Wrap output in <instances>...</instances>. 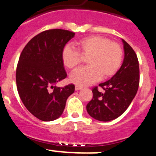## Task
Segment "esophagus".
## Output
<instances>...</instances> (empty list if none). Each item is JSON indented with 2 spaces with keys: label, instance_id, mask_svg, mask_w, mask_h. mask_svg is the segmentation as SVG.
I'll return each instance as SVG.
<instances>
[{
  "label": "esophagus",
  "instance_id": "esophagus-1",
  "mask_svg": "<svg viewBox=\"0 0 156 156\" xmlns=\"http://www.w3.org/2000/svg\"><path fill=\"white\" fill-rule=\"evenodd\" d=\"M83 88V87L79 86V85H75V90H80Z\"/></svg>",
  "mask_w": 156,
  "mask_h": 156
}]
</instances>
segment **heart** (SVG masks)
Returning <instances> with one entry per match:
<instances>
[{
	"mask_svg": "<svg viewBox=\"0 0 156 156\" xmlns=\"http://www.w3.org/2000/svg\"><path fill=\"white\" fill-rule=\"evenodd\" d=\"M78 51L67 45L62 51V61L69 69H75L87 57L89 65L78 68L70 75V81L81 86L96 82L101 78H107L115 74L121 66L123 50L121 45L107 37L92 35L76 43Z\"/></svg>",
	"mask_w": 156,
	"mask_h": 156,
	"instance_id": "heart-1",
	"label": "heart"
}]
</instances>
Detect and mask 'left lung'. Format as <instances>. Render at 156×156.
<instances>
[{"mask_svg": "<svg viewBox=\"0 0 156 156\" xmlns=\"http://www.w3.org/2000/svg\"><path fill=\"white\" fill-rule=\"evenodd\" d=\"M124 59L119 71L109 81L100 83L104 90L92 88V99L87 104V110L93 119L109 121L117 119L128 108L136 96L139 86V65L137 55L124 40Z\"/></svg>", "mask_w": 156, "mask_h": 156, "instance_id": "left-lung-1", "label": "left lung"}]
</instances>
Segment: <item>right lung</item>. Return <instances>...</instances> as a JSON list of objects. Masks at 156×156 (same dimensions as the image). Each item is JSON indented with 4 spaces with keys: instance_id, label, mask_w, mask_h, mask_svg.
Instances as JSON below:
<instances>
[{
    "instance_id": "1",
    "label": "right lung",
    "mask_w": 156,
    "mask_h": 156,
    "mask_svg": "<svg viewBox=\"0 0 156 156\" xmlns=\"http://www.w3.org/2000/svg\"><path fill=\"white\" fill-rule=\"evenodd\" d=\"M74 35L61 29L44 31L27 43L20 55L16 69L18 94L26 108L41 121L58 119L75 91L74 84L53 86L66 78L62 51Z\"/></svg>"
}]
</instances>
